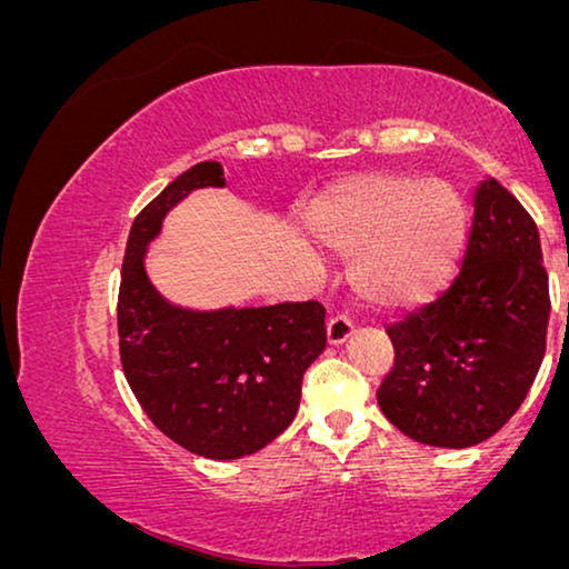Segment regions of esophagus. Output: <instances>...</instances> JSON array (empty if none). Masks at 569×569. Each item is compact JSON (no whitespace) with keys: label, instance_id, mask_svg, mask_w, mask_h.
<instances>
[{"label":"esophagus","instance_id":"obj_1","mask_svg":"<svg viewBox=\"0 0 569 569\" xmlns=\"http://www.w3.org/2000/svg\"><path fill=\"white\" fill-rule=\"evenodd\" d=\"M350 335H353V322H350V317L346 315L330 317V322H327V340H330V346H342Z\"/></svg>","mask_w":569,"mask_h":569}]
</instances>
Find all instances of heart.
I'll use <instances>...</instances> for the list:
<instances>
[{"label":"heart","mask_w":569,"mask_h":569,"mask_svg":"<svg viewBox=\"0 0 569 569\" xmlns=\"http://www.w3.org/2000/svg\"><path fill=\"white\" fill-rule=\"evenodd\" d=\"M309 229L332 252L353 254L350 273L368 301L415 309L438 299L459 273L469 213L451 182L376 170L319 196Z\"/></svg>","instance_id":"1"}]
</instances>
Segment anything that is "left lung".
<instances>
[{"label":"left lung","instance_id":"8db88e82","mask_svg":"<svg viewBox=\"0 0 569 569\" xmlns=\"http://www.w3.org/2000/svg\"><path fill=\"white\" fill-rule=\"evenodd\" d=\"M549 309L536 221L498 180L482 182L459 276L441 299L387 327L395 363L376 391L381 412L420 443H482L539 373Z\"/></svg>","mask_w":569,"mask_h":569}]
</instances>
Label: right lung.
<instances>
[{
  "label": "right lung",
  "mask_w": 569,
  "mask_h": 569,
  "mask_svg": "<svg viewBox=\"0 0 569 569\" xmlns=\"http://www.w3.org/2000/svg\"><path fill=\"white\" fill-rule=\"evenodd\" d=\"M206 186H223L219 162L190 167L133 219L118 291V346L128 387L167 438L206 459H239L291 426L303 371L327 346L325 307L283 301L188 311L151 288L143 273L149 239L180 198Z\"/></svg>",
  "instance_id": "1"
}]
</instances>
